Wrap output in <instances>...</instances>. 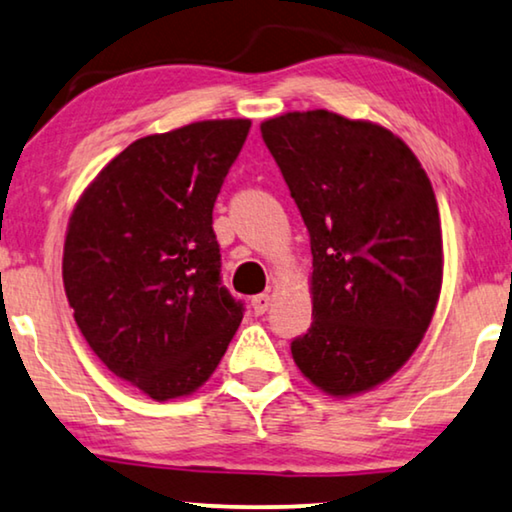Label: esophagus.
Segmentation results:
<instances>
[{
    "label": "esophagus",
    "instance_id": "34e87169",
    "mask_svg": "<svg viewBox=\"0 0 512 512\" xmlns=\"http://www.w3.org/2000/svg\"><path fill=\"white\" fill-rule=\"evenodd\" d=\"M271 301H273V297H271L269 292L257 294V297L253 299V311H255V315H264L266 311H269V308H271Z\"/></svg>",
    "mask_w": 512,
    "mask_h": 512
}]
</instances>
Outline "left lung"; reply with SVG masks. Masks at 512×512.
<instances>
[{
	"mask_svg": "<svg viewBox=\"0 0 512 512\" xmlns=\"http://www.w3.org/2000/svg\"><path fill=\"white\" fill-rule=\"evenodd\" d=\"M259 129L311 234L313 325L292 341L294 364L329 397H357L408 362L436 313L443 234L434 187L378 122L315 109Z\"/></svg>",
	"mask_w": 512,
	"mask_h": 512,
	"instance_id": "obj_1",
	"label": "left lung"
}]
</instances>
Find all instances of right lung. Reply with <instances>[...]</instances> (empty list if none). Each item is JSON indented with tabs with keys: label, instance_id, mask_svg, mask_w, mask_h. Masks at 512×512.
<instances>
[{
	"label": "right lung",
	"instance_id": "add662e5",
	"mask_svg": "<svg viewBox=\"0 0 512 512\" xmlns=\"http://www.w3.org/2000/svg\"><path fill=\"white\" fill-rule=\"evenodd\" d=\"M248 129V118L199 120L136 139L71 211L62 280L76 325L155 401L197 392L241 325L220 287L213 204Z\"/></svg>",
	"mask_w": 512,
	"mask_h": 512
}]
</instances>
